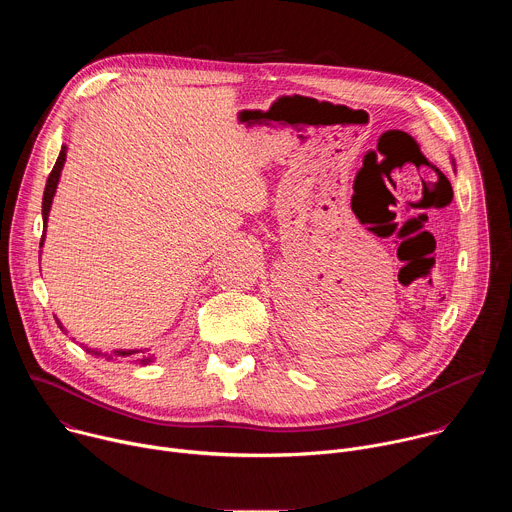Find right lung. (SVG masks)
<instances>
[{
    "mask_svg": "<svg viewBox=\"0 0 512 512\" xmlns=\"http://www.w3.org/2000/svg\"><path fill=\"white\" fill-rule=\"evenodd\" d=\"M64 160H66V148L62 145V150H60V154H58V160H56V164H54V168H52V172H50V176H48V180H46V188H44V198H42V221H44V233H42V239H40V247L44 245L48 212H50V206H52V198H54V192H56V186H58V180H60V172H62ZM56 322H58V320H56ZM58 326H60V322H58ZM60 330H64V328L60 326ZM89 352H93V354H101V352H97V350H89ZM137 352H141V350H113V352L109 354V358H127V356L137 354ZM105 356H107V354H105ZM137 360H139V364H148V362H152V358H150V356H139Z\"/></svg>",
    "mask_w": 512,
    "mask_h": 512,
    "instance_id": "obj_1",
    "label": "right lung"
}]
</instances>
